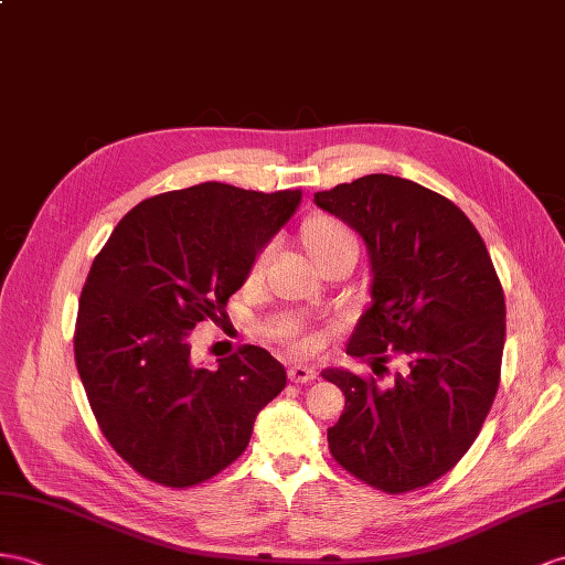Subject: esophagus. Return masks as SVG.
<instances>
[{
    "instance_id": "obj_1",
    "label": "esophagus",
    "mask_w": 565,
    "mask_h": 565,
    "mask_svg": "<svg viewBox=\"0 0 565 565\" xmlns=\"http://www.w3.org/2000/svg\"><path fill=\"white\" fill-rule=\"evenodd\" d=\"M317 377V372L312 370V367H302V365H298V367H291L288 370V380H291L294 384H308V382H312Z\"/></svg>"
}]
</instances>
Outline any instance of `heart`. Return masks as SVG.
I'll use <instances>...</instances> for the list:
<instances>
[{
    "instance_id": "heart-1",
    "label": "heart",
    "mask_w": 565,
    "mask_h": 565,
    "mask_svg": "<svg viewBox=\"0 0 565 565\" xmlns=\"http://www.w3.org/2000/svg\"><path fill=\"white\" fill-rule=\"evenodd\" d=\"M300 245L317 269H320L327 259L337 257L341 253H349V250L358 253V241L351 226L343 224L331 214H310L308 220L300 224ZM267 263H269V245L259 248L250 259L248 274H245V284L253 286L263 279ZM279 339L286 343V349H291V353H298V355H308L317 349V345H320V339L308 334V331H302L300 327L284 329Z\"/></svg>"
}]
</instances>
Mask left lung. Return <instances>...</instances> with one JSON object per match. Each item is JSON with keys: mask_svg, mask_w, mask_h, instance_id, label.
I'll return each instance as SVG.
<instances>
[{"mask_svg": "<svg viewBox=\"0 0 565 565\" xmlns=\"http://www.w3.org/2000/svg\"><path fill=\"white\" fill-rule=\"evenodd\" d=\"M315 202L370 253L372 306L345 353L374 374L392 358L403 365L392 386L322 372L345 396L329 451L360 482L406 494L451 470L482 429L501 380L503 288L472 222L420 183L370 173Z\"/></svg>", "mask_w": 565, "mask_h": 565, "instance_id": "obj_1", "label": "left lung"}]
</instances>
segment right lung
I'll return each instance as SVG.
<instances>
[{"mask_svg": "<svg viewBox=\"0 0 565 565\" xmlns=\"http://www.w3.org/2000/svg\"><path fill=\"white\" fill-rule=\"evenodd\" d=\"M298 202L300 191L216 181L162 193L138 202L93 259L76 367L105 439L145 480L171 489L212 480L286 386V370L259 345L205 370L193 365L188 337L220 320Z\"/></svg>", "mask_w": 565, "mask_h": 565, "instance_id": "add662e5", "label": "right lung"}]
</instances>
